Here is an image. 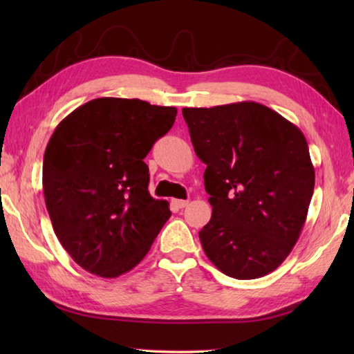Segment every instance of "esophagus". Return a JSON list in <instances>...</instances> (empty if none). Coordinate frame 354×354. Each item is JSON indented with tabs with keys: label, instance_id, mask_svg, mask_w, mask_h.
Listing matches in <instances>:
<instances>
[{
	"label": "esophagus",
	"instance_id": "34e87169",
	"mask_svg": "<svg viewBox=\"0 0 354 354\" xmlns=\"http://www.w3.org/2000/svg\"><path fill=\"white\" fill-rule=\"evenodd\" d=\"M173 205H175L179 209H183V207H185V206L189 205V201L187 200H173Z\"/></svg>",
	"mask_w": 354,
	"mask_h": 354
}]
</instances>
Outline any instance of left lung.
Wrapping results in <instances>:
<instances>
[{"instance_id":"obj_1","label":"left lung","mask_w":354,"mask_h":354,"mask_svg":"<svg viewBox=\"0 0 354 354\" xmlns=\"http://www.w3.org/2000/svg\"><path fill=\"white\" fill-rule=\"evenodd\" d=\"M183 115L211 195L203 250L227 277H266L289 256L306 221L315 184L306 139L254 101L184 107Z\"/></svg>"}]
</instances>
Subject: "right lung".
Here are the masks:
<instances>
[{
  "label": "right lung",
  "instance_id": "1",
  "mask_svg": "<svg viewBox=\"0 0 354 354\" xmlns=\"http://www.w3.org/2000/svg\"><path fill=\"white\" fill-rule=\"evenodd\" d=\"M176 107L97 98L57 124L44 156V195L53 230L77 266L117 278L139 263L170 218L148 192L143 162L171 129Z\"/></svg>",
  "mask_w": 354,
  "mask_h": 354
}]
</instances>
